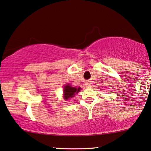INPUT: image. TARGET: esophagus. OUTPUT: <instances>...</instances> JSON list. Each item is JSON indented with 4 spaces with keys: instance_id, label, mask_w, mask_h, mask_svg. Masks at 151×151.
Here are the masks:
<instances>
[{
    "instance_id": "34e87169",
    "label": "esophagus",
    "mask_w": 151,
    "mask_h": 151,
    "mask_svg": "<svg viewBox=\"0 0 151 151\" xmlns=\"http://www.w3.org/2000/svg\"><path fill=\"white\" fill-rule=\"evenodd\" d=\"M85 85H86L87 87H91V83H87L86 84H85Z\"/></svg>"
}]
</instances>
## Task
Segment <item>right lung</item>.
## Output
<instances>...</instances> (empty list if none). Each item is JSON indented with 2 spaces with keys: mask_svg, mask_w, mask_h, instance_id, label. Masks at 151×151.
Masks as SVG:
<instances>
[{
  "mask_svg": "<svg viewBox=\"0 0 151 151\" xmlns=\"http://www.w3.org/2000/svg\"><path fill=\"white\" fill-rule=\"evenodd\" d=\"M81 90V87L76 88V87H73L70 85H66L64 88V94L65 99H68L69 98H72L74 96L75 94H77Z\"/></svg>",
  "mask_w": 151,
  "mask_h": 151,
  "instance_id": "add662e5",
  "label": "right lung"
}]
</instances>
